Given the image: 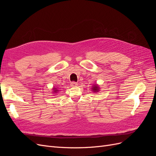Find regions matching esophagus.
Wrapping results in <instances>:
<instances>
[{
  "mask_svg": "<svg viewBox=\"0 0 156 156\" xmlns=\"http://www.w3.org/2000/svg\"><path fill=\"white\" fill-rule=\"evenodd\" d=\"M70 84H71V87H75L77 86V83L76 82H75V81L72 82Z\"/></svg>",
  "mask_w": 156,
  "mask_h": 156,
  "instance_id": "34e87169",
  "label": "esophagus"
}]
</instances>
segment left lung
I'll return each instance as SVG.
<instances>
[{
  "label": "left lung",
  "mask_w": 156,
  "mask_h": 156,
  "mask_svg": "<svg viewBox=\"0 0 156 156\" xmlns=\"http://www.w3.org/2000/svg\"><path fill=\"white\" fill-rule=\"evenodd\" d=\"M92 90L94 91V92H98V90H99V88H98V86H97V85H95V86H94V87H92Z\"/></svg>",
  "instance_id": "obj_1"
}]
</instances>
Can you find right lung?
Wrapping results in <instances>:
<instances>
[{"label": "right lung", "mask_w": 156, "mask_h": 156, "mask_svg": "<svg viewBox=\"0 0 156 156\" xmlns=\"http://www.w3.org/2000/svg\"><path fill=\"white\" fill-rule=\"evenodd\" d=\"M55 88V89H54V92H56L58 91V90H56V89H55V88Z\"/></svg>", "instance_id": "obj_1"}]
</instances>
